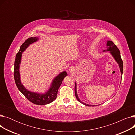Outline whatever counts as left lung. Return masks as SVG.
Instances as JSON below:
<instances>
[{
  "label": "left lung",
  "instance_id": "8db88e82",
  "mask_svg": "<svg viewBox=\"0 0 135 135\" xmlns=\"http://www.w3.org/2000/svg\"><path fill=\"white\" fill-rule=\"evenodd\" d=\"M107 50H104L103 51H109V52L111 54L112 56L114 58L116 62L119 64V67L120 68V72H121V75L123 74V62L122 61V59L121 58V56H120V52L119 49L117 47V46L114 44V42L112 41L108 40L107 41ZM122 76H121V79H122ZM74 90H75V95L76 99L80 103L84 104V105H87V106H91L92 105H89L88 104L84 103V102H81L80 99L78 97V96L77 94V92H76V84L75 83V88H74ZM94 106V105H93Z\"/></svg>",
  "mask_w": 135,
  "mask_h": 135
}]
</instances>
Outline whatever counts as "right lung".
I'll use <instances>...</instances> for the list:
<instances>
[{
	"label": "right lung",
	"instance_id": "obj_1",
	"mask_svg": "<svg viewBox=\"0 0 135 135\" xmlns=\"http://www.w3.org/2000/svg\"><path fill=\"white\" fill-rule=\"evenodd\" d=\"M39 40L38 38L31 37L27 39L21 46L20 50L16 54V58L14 63V79L16 86L19 91L22 93L28 100L32 103L38 105H45L50 103L57 97V92L59 88L62 83L63 79L67 75L66 71H63L60 73L57 76H56L53 79L52 82L50 85V88L45 94H39L28 91L26 89L23 84L21 83L20 80V64L21 63V56L22 53L25 50L34 42H36Z\"/></svg>",
	"mask_w": 135,
	"mask_h": 135
}]
</instances>
